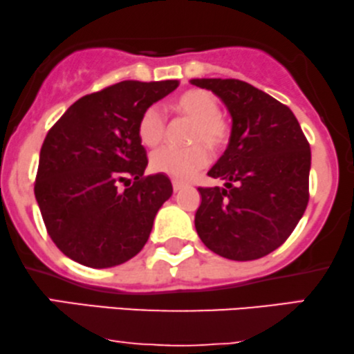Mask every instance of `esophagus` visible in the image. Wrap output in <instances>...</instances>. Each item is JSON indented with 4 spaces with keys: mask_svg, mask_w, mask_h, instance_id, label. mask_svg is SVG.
<instances>
[{
    "mask_svg": "<svg viewBox=\"0 0 354 354\" xmlns=\"http://www.w3.org/2000/svg\"><path fill=\"white\" fill-rule=\"evenodd\" d=\"M172 187H174V192H180L182 188L185 187V183L178 182V180H172Z\"/></svg>",
    "mask_w": 354,
    "mask_h": 354,
    "instance_id": "1",
    "label": "esophagus"
}]
</instances>
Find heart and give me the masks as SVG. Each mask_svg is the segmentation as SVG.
I'll return each instance as SVG.
<instances>
[{
    "label": "heart",
    "mask_w": 354,
    "mask_h": 354,
    "mask_svg": "<svg viewBox=\"0 0 354 354\" xmlns=\"http://www.w3.org/2000/svg\"><path fill=\"white\" fill-rule=\"evenodd\" d=\"M174 109L178 113L195 120L192 130L190 148H164L156 149L151 154V169L169 177L192 178L209 162V149L216 151L227 143L229 127L223 120L218 99L205 89H190L174 100ZM166 131V117L158 105H149L138 120V136L148 148L159 145Z\"/></svg>",
    "instance_id": "b5f03b06"
}]
</instances>
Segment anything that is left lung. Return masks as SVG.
Listing matches in <instances>:
<instances>
[{
    "label": "left lung",
    "instance_id": "left-lung-1",
    "mask_svg": "<svg viewBox=\"0 0 354 354\" xmlns=\"http://www.w3.org/2000/svg\"><path fill=\"white\" fill-rule=\"evenodd\" d=\"M190 82L218 95L232 118L227 148L208 172L224 187L198 188L196 232L224 259H261L291 236L304 214L310 146L289 107L249 82Z\"/></svg>",
    "mask_w": 354,
    "mask_h": 354
}]
</instances>
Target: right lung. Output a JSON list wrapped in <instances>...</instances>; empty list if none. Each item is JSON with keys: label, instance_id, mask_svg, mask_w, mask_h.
I'll return each mask as SVG.
<instances>
[{"label": "right lung", "instance_id": "right-lung-1", "mask_svg": "<svg viewBox=\"0 0 354 354\" xmlns=\"http://www.w3.org/2000/svg\"><path fill=\"white\" fill-rule=\"evenodd\" d=\"M177 86V80L117 82L76 100L50 128L34 194L48 236L71 260L117 267L148 242L172 183L164 174L143 176L148 158L138 120Z\"/></svg>", "mask_w": 354, "mask_h": 354}]
</instances>
